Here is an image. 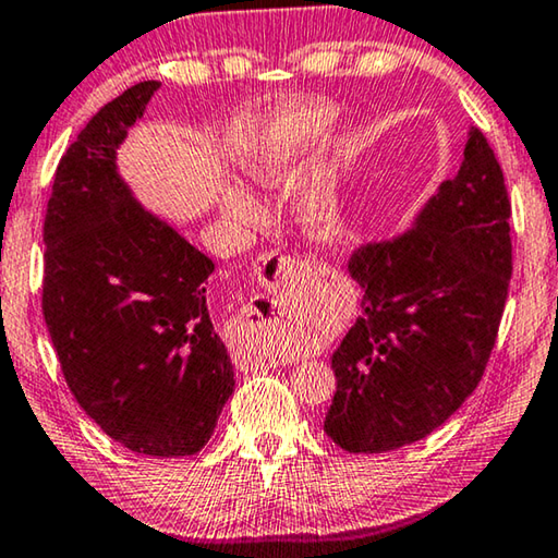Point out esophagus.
<instances>
[{
	"instance_id": "obj_1",
	"label": "esophagus",
	"mask_w": 558,
	"mask_h": 558,
	"mask_svg": "<svg viewBox=\"0 0 558 558\" xmlns=\"http://www.w3.org/2000/svg\"><path fill=\"white\" fill-rule=\"evenodd\" d=\"M295 272H298V263L290 258H282L278 253H263L260 258L255 260V278H258L268 290H276V293L286 290L290 282H293ZM238 360H241V367L251 369V373H258V369H265V367H276V360L270 355H263L258 350L247 352V355Z\"/></svg>"
}]
</instances>
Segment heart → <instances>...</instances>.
I'll return each instance as SVG.
<instances>
[{
  "mask_svg": "<svg viewBox=\"0 0 558 558\" xmlns=\"http://www.w3.org/2000/svg\"><path fill=\"white\" fill-rule=\"evenodd\" d=\"M335 121V109L323 101H303L282 113L263 131L258 144L247 156V173L263 185L286 183L298 171L320 141L327 138ZM220 206L233 220L241 223H258L263 206L243 189H226ZM303 223L317 238H335L342 231V210L332 191L317 189L307 193L303 206Z\"/></svg>",
  "mask_w": 558,
  "mask_h": 558,
  "instance_id": "obj_1",
  "label": "heart"
}]
</instances>
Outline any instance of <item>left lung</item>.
Wrapping results in <instances>:
<instances>
[{"mask_svg":"<svg viewBox=\"0 0 558 558\" xmlns=\"http://www.w3.org/2000/svg\"><path fill=\"white\" fill-rule=\"evenodd\" d=\"M509 216L501 166L472 126L459 173L412 231L352 253L362 315L332 355L338 390L325 414L344 452L412 445L476 390L509 293Z\"/></svg>","mask_w":558,"mask_h":558,"instance_id":"8db88e82","label":"left lung"}]
</instances>
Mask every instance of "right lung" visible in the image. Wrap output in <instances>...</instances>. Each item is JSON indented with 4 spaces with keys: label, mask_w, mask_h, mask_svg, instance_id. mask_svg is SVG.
<instances>
[{
    "label": "right lung",
    "mask_w": 558,
    "mask_h": 558,
    "mask_svg": "<svg viewBox=\"0 0 558 558\" xmlns=\"http://www.w3.org/2000/svg\"><path fill=\"white\" fill-rule=\"evenodd\" d=\"M158 82L101 106L61 156L44 218L41 311L76 402L113 441L148 457L203 449L233 395L206 303V258L136 203L117 148Z\"/></svg>",
    "instance_id": "right-lung-1"
}]
</instances>
